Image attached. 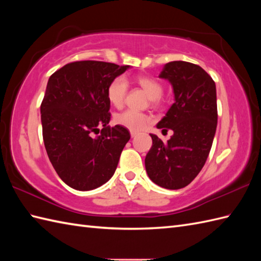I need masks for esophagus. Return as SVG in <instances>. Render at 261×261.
Masks as SVG:
<instances>
[{"instance_id":"1","label":"esophagus","mask_w":261,"mask_h":261,"mask_svg":"<svg viewBox=\"0 0 261 261\" xmlns=\"http://www.w3.org/2000/svg\"><path fill=\"white\" fill-rule=\"evenodd\" d=\"M130 135H131V137H132V138H134V137H136V136L138 135V132H137V131H131V132H130Z\"/></svg>"}]
</instances>
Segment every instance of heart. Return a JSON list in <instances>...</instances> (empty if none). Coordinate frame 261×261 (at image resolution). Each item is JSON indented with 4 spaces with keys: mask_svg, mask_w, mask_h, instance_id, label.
Returning <instances> with one entry per match:
<instances>
[{
    "mask_svg": "<svg viewBox=\"0 0 261 261\" xmlns=\"http://www.w3.org/2000/svg\"><path fill=\"white\" fill-rule=\"evenodd\" d=\"M136 82L139 84V86L143 91L147 93L149 98L151 99L153 104H159L160 96H162L164 86L162 83L157 81L153 77L149 76H138L136 79ZM127 82L125 81L124 77L118 76L110 83L107 90V97L111 105H113L114 108H121L124 103V99L127 93ZM150 116L137 112L134 110H126L124 112L119 113L115 115V122L119 125H122L130 130H142L149 122H150Z\"/></svg>",
    "mask_w": 261,
    "mask_h": 261,
    "instance_id": "b5f03b06",
    "label": "heart"
}]
</instances>
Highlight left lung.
<instances>
[{
    "mask_svg": "<svg viewBox=\"0 0 261 261\" xmlns=\"http://www.w3.org/2000/svg\"><path fill=\"white\" fill-rule=\"evenodd\" d=\"M159 77L173 86L175 102L157 127L174 135L167 143L150 135L145 165L154 184L179 190L195 178L208 157L218 124L216 88L202 67L181 60L166 64Z\"/></svg>",
    "mask_w": 261,
    "mask_h": 261,
    "instance_id": "8db88e82",
    "label": "left lung"
}]
</instances>
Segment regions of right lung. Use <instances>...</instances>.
<instances>
[{"label":"right lung","instance_id":"1","mask_svg":"<svg viewBox=\"0 0 261 261\" xmlns=\"http://www.w3.org/2000/svg\"><path fill=\"white\" fill-rule=\"evenodd\" d=\"M130 66L82 60L65 65L49 77L40 112L42 137L53 167L77 191L105 184L130 140L126 127H111L107 90ZM102 127L101 135L97 134Z\"/></svg>","mask_w":261,"mask_h":261}]
</instances>
